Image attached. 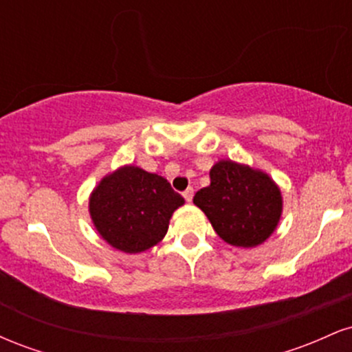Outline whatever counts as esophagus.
Masks as SVG:
<instances>
[{
  "instance_id": "1",
  "label": "esophagus",
  "mask_w": 352,
  "mask_h": 352,
  "mask_svg": "<svg viewBox=\"0 0 352 352\" xmlns=\"http://www.w3.org/2000/svg\"><path fill=\"white\" fill-rule=\"evenodd\" d=\"M182 195H184V199H185V201H192V199H193V188H187L185 190L184 193H182Z\"/></svg>"
}]
</instances>
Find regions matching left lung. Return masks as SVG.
<instances>
[{
    "label": "left lung",
    "instance_id": "1",
    "mask_svg": "<svg viewBox=\"0 0 352 352\" xmlns=\"http://www.w3.org/2000/svg\"><path fill=\"white\" fill-rule=\"evenodd\" d=\"M193 204L207 215L217 235L233 246L253 248L276 230L283 212L280 187L268 173L220 160L210 170V185Z\"/></svg>",
    "mask_w": 352,
    "mask_h": 352
}]
</instances>
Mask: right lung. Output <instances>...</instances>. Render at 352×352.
<instances>
[{"mask_svg":"<svg viewBox=\"0 0 352 352\" xmlns=\"http://www.w3.org/2000/svg\"><path fill=\"white\" fill-rule=\"evenodd\" d=\"M185 200L167 180L135 165L109 173L92 190V223L112 248L140 253L165 236L172 213Z\"/></svg>","mask_w":352,"mask_h":352,"instance_id":"obj_1","label":"right lung"}]
</instances>
